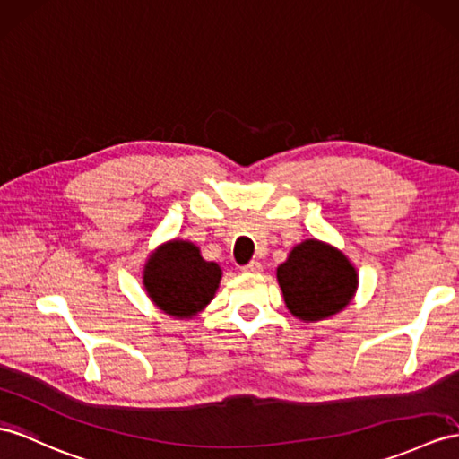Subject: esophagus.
<instances>
[{
	"label": "esophagus",
	"mask_w": 459,
	"mask_h": 459,
	"mask_svg": "<svg viewBox=\"0 0 459 459\" xmlns=\"http://www.w3.org/2000/svg\"><path fill=\"white\" fill-rule=\"evenodd\" d=\"M241 271L247 273V274H259L263 271V264L259 261H251L249 264H245Z\"/></svg>",
	"instance_id": "1"
}]
</instances>
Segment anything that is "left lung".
Masks as SVG:
<instances>
[{
  "mask_svg": "<svg viewBox=\"0 0 459 459\" xmlns=\"http://www.w3.org/2000/svg\"><path fill=\"white\" fill-rule=\"evenodd\" d=\"M290 314L301 321H321L349 306L359 274L352 263L331 245L306 239L290 251L276 271Z\"/></svg>",
  "mask_w": 459,
  "mask_h": 459,
  "instance_id": "obj_1",
  "label": "left lung"
}]
</instances>
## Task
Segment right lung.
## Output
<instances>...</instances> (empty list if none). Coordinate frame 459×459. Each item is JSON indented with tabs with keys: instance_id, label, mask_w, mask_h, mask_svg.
I'll return each instance as SVG.
<instances>
[{
	"instance_id": "add662e5",
	"label": "right lung",
	"mask_w": 459,
	"mask_h": 459,
	"mask_svg": "<svg viewBox=\"0 0 459 459\" xmlns=\"http://www.w3.org/2000/svg\"><path fill=\"white\" fill-rule=\"evenodd\" d=\"M221 271L204 261L191 241L161 245L143 268V286L152 301L173 317H193L214 298Z\"/></svg>"
}]
</instances>
